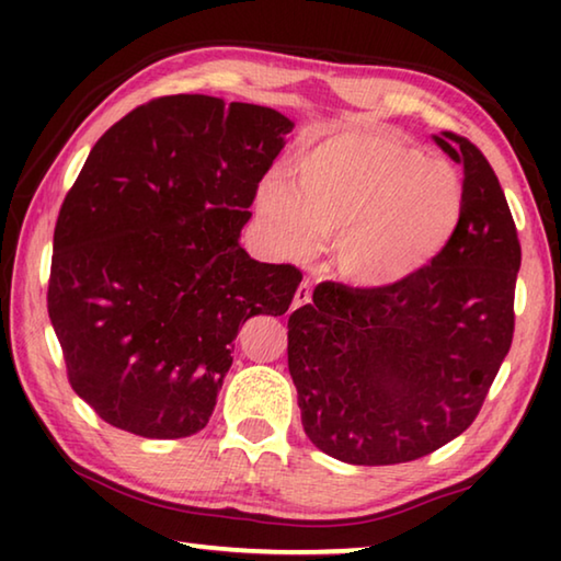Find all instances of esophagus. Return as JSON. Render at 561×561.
I'll return each mask as SVG.
<instances>
[{"label": "esophagus", "mask_w": 561, "mask_h": 561, "mask_svg": "<svg viewBox=\"0 0 561 561\" xmlns=\"http://www.w3.org/2000/svg\"><path fill=\"white\" fill-rule=\"evenodd\" d=\"M309 301H311V289H309V284H307V282H301V284H299V289H297V294H294V299H291V309H301V307H307Z\"/></svg>", "instance_id": "obj_1"}]
</instances>
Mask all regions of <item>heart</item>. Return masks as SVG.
Returning a JSON list of instances; mask_svg holds the SVG:
<instances>
[{
  "mask_svg": "<svg viewBox=\"0 0 561 561\" xmlns=\"http://www.w3.org/2000/svg\"><path fill=\"white\" fill-rule=\"evenodd\" d=\"M267 178L254 217L274 250L301 260L331 240V267L356 289H391L448 250L462 217V185L443 160L378 126L336 123Z\"/></svg>",
  "mask_w": 561,
  "mask_h": 561,
  "instance_id": "heart-1",
  "label": "heart"
}]
</instances>
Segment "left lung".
<instances>
[{
	"label": "left lung",
	"instance_id": "1",
	"mask_svg": "<svg viewBox=\"0 0 561 561\" xmlns=\"http://www.w3.org/2000/svg\"><path fill=\"white\" fill-rule=\"evenodd\" d=\"M433 140L465 173L448 250L391 289L319 284L289 317L304 433L341 462H408L458 438L512 344L522 250L505 193L468 138Z\"/></svg>",
	"mask_w": 561,
	"mask_h": 561
}]
</instances>
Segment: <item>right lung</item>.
<instances>
[{
	"label": "right lung",
	"instance_id": "1",
	"mask_svg": "<svg viewBox=\"0 0 561 561\" xmlns=\"http://www.w3.org/2000/svg\"><path fill=\"white\" fill-rule=\"evenodd\" d=\"M294 123L254 103L163 96L111 126L54 230L49 319L71 388L140 438L203 431L250 317H282L301 282L240 232Z\"/></svg>",
	"mask_w": 561,
	"mask_h": 561
}]
</instances>
